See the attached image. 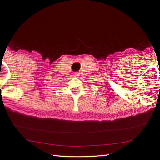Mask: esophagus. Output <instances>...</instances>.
Here are the masks:
<instances>
[{
	"mask_svg": "<svg viewBox=\"0 0 160 160\" xmlns=\"http://www.w3.org/2000/svg\"><path fill=\"white\" fill-rule=\"evenodd\" d=\"M78 75H79V73H77V72H75V73L74 74L75 76H78Z\"/></svg>",
	"mask_w": 160,
	"mask_h": 160,
	"instance_id": "1",
	"label": "esophagus"
}]
</instances>
